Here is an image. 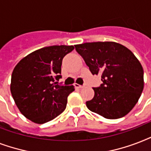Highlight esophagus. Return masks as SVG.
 Here are the masks:
<instances>
[{
    "mask_svg": "<svg viewBox=\"0 0 151 151\" xmlns=\"http://www.w3.org/2000/svg\"><path fill=\"white\" fill-rule=\"evenodd\" d=\"M75 86H76V88H79V89L83 88V87H84L83 85H79V84H77V83L75 84Z\"/></svg>",
    "mask_w": 151,
    "mask_h": 151,
    "instance_id": "1",
    "label": "esophagus"
}]
</instances>
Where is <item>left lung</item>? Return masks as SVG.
Wrapping results in <instances>:
<instances>
[{"mask_svg": "<svg viewBox=\"0 0 151 151\" xmlns=\"http://www.w3.org/2000/svg\"><path fill=\"white\" fill-rule=\"evenodd\" d=\"M93 75L100 74L102 83L93 87L94 98L86 102L92 112L107 119L127 115L143 90V69L133 52L113 42L76 45Z\"/></svg>", "mask_w": 151, "mask_h": 151, "instance_id": "obj_1", "label": "left lung"}]
</instances>
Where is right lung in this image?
Segmentation results:
<instances>
[{"instance_id":"add662e5","label":"right lung","mask_w":151,"mask_h":151,"mask_svg":"<svg viewBox=\"0 0 151 151\" xmlns=\"http://www.w3.org/2000/svg\"><path fill=\"white\" fill-rule=\"evenodd\" d=\"M73 45H52L31 52L14 68L11 93L25 117L36 124L53 120L65 111L68 96L74 86L57 84L61 78V65Z\"/></svg>"}]
</instances>
